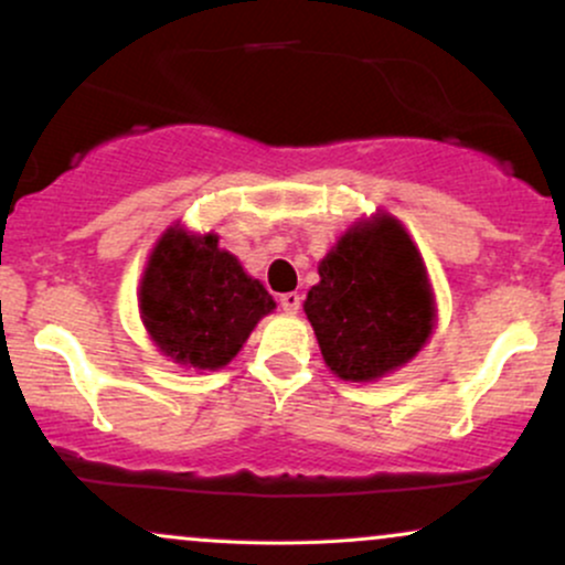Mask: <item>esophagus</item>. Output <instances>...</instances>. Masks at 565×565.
Instances as JSON below:
<instances>
[{
    "label": "esophagus",
    "instance_id": "esophagus-1",
    "mask_svg": "<svg viewBox=\"0 0 565 565\" xmlns=\"http://www.w3.org/2000/svg\"><path fill=\"white\" fill-rule=\"evenodd\" d=\"M278 302H281L284 313H297L302 305V295H297V291H287V295H281V300Z\"/></svg>",
    "mask_w": 565,
    "mask_h": 565
}]
</instances>
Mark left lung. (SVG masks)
<instances>
[{
    "mask_svg": "<svg viewBox=\"0 0 565 565\" xmlns=\"http://www.w3.org/2000/svg\"><path fill=\"white\" fill-rule=\"evenodd\" d=\"M305 316L340 380L372 382L412 361L436 321L423 255L391 215L355 223L319 265Z\"/></svg>",
    "mask_w": 565,
    "mask_h": 565,
    "instance_id": "8db88e82",
    "label": "left lung"
}]
</instances>
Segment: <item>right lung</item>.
Segmentation results:
<instances>
[{"mask_svg":"<svg viewBox=\"0 0 565 565\" xmlns=\"http://www.w3.org/2000/svg\"><path fill=\"white\" fill-rule=\"evenodd\" d=\"M276 308L215 233L170 228L153 246L140 281V316L148 334L174 364L223 369L252 329Z\"/></svg>","mask_w":565,"mask_h":565,"instance_id":"right-lung-1","label":"right lung"}]
</instances>
